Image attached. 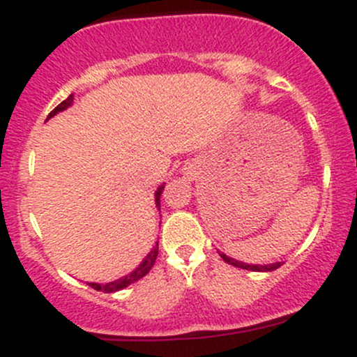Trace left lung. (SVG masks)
<instances>
[{
  "label": "left lung",
  "instance_id": "left-lung-1",
  "mask_svg": "<svg viewBox=\"0 0 357 357\" xmlns=\"http://www.w3.org/2000/svg\"><path fill=\"white\" fill-rule=\"evenodd\" d=\"M220 257L223 258L227 264L233 265V267H238V268H243V270H252V272H272V270H275L282 265V261H275V264H270V265H250V264H243V261L235 260V258L227 257L225 253H220Z\"/></svg>",
  "mask_w": 357,
  "mask_h": 357
}]
</instances>
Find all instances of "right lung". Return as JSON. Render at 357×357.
Here are the masks:
<instances>
[{
  "label": "right lung",
  "mask_w": 357,
  "mask_h": 357,
  "mask_svg": "<svg viewBox=\"0 0 357 357\" xmlns=\"http://www.w3.org/2000/svg\"><path fill=\"white\" fill-rule=\"evenodd\" d=\"M72 102H73V96H68L67 99L61 102V104L56 105V107L53 109L50 114H48L47 119H50V117L55 116V114L61 112V110H65L67 107H70ZM162 190H165V186L158 188V191H155V206H158V208L161 206V203H159V198H161ZM159 210H161V208H159ZM158 253H159V252H158V243H155V247H154L153 250H151L149 255H147V257L144 258V260H142V264L139 265V267H137L136 270H134V272H130L129 275L119 278V280H116V282H109V284H105V285H104V284H93V282H89V285L92 287V289L99 290V292H105V294H112V292H117V290L126 289L127 285H130V284H134V282L141 280L142 277L149 273V270L153 268L155 258H158Z\"/></svg>",
  "instance_id": "right-lung-1"
}]
</instances>
